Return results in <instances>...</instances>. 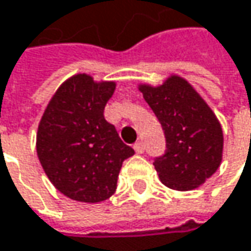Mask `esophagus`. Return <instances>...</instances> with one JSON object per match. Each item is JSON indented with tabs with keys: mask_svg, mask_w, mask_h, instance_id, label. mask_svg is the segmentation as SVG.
Segmentation results:
<instances>
[{
	"mask_svg": "<svg viewBox=\"0 0 251 251\" xmlns=\"http://www.w3.org/2000/svg\"><path fill=\"white\" fill-rule=\"evenodd\" d=\"M133 150H135V152H136V154H142V152H144V150H145V148H144V142L138 141V142L133 145Z\"/></svg>",
	"mask_w": 251,
	"mask_h": 251,
	"instance_id": "1",
	"label": "esophagus"
}]
</instances>
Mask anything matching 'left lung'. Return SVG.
I'll return each instance as SVG.
<instances>
[{"label":"left lung","instance_id":"8db88e82","mask_svg":"<svg viewBox=\"0 0 251 251\" xmlns=\"http://www.w3.org/2000/svg\"><path fill=\"white\" fill-rule=\"evenodd\" d=\"M166 135V154L154 160L163 184L192 190L203 184L223 161L224 135L220 121L201 94L178 75L161 85L139 84Z\"/></svg>","mask_w":251,"mask_h":251}]
</instances>
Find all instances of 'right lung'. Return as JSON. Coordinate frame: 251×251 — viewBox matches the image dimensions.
<instances>
[{
  "label": "right lung",
  "mask_w": 251,
  "mask_h": 251,
  "mask_svg": "<svg viewBox=\"0 0 251 251\" xmlns=\"http://www.w3.org/2000/svg\"><path fill=\"white\" fill-rule=\"evenodd\" d=\"M115 88V81L75 74L61 84L39 122V161L52 184L70 199L87 203L109 199L122 163L135 154L103 115Z\"/></svg>",
  "instance_id": "add662e5"
}]
</instances>
